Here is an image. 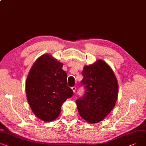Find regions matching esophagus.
<instances>
[{"label":"esophagus","mask_w":146,"mask_h":146,"mask_svg":"<svg viewBox=\"0 0 146 146\" xmlns=\"http://www.w3.org/2000/svg\"><path fill=\"white\" fill-rule=\"evenodd\" d=\"M72 90L73 91V92H74V93H75L76 90V87L75 86H73V87H72Z\"/></svg>","instance_id":"1"}]
</instances>
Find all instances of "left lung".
Wrapping results in <instances>:
<instances>
[{"instance_id": "8db88e82", "label": "left lung", "mask_w": 146, "mask_h": 146, "mask_svg": "<svg viewBox=\"0 0 146 146\" xmlns=\"http://www.w3.org/2000/svg\"><path fill=\"white\" fill-rule=\"evenodd\" d=\"M81 85L85 92L76 100L81 117L90 123L102 121L114 108L118 96V83L110 67L102 60L85 66Z\"/></svg>"}]
</instances>
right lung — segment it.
Masks as SVG:
<instances>
[{"label":"right lung","instance_id":"add662e5","mask_svg":"<svg viewBox=\"0 0 146 146\" xmlns=\"http://www.w3.org/2000/svg\"><path fill=\"white\" fill-rule=\"evenodd\" d=\"M62 67V63L46 54L38 58L27 76V102L33 113L43 121L55 120L63 103L73 94Z\"/></svg>","mask_w":146,"mask_h":146}]
</instances>
